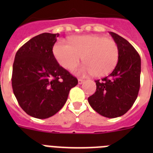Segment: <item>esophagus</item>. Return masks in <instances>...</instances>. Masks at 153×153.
Masks as SVG:
<instances>
[{"mask_svg": "<svg viewBox=\"0 0 153 153\" xmlns=\"http://www.w3.org/2000/svg\"><path fill=\"white\" fill-rule=\"evenodd\" d=\"M83 82H84V79H78V83H79V84H82V83H83Z\"/></svg>", "mask_w": 153, "mask_h": 153, "instance_id": "1", "label": "esophagus"}]
</instances>
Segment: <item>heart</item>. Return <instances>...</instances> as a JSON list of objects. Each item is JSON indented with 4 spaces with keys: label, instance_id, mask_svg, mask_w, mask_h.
Returning a JSON list of instances; mask_svg holds the SVG:
<instances>
[{
    "label": "heart",
    "instance_id": "obj_1",
    "mask_svg": "<svg viewBox=\"0 0 153 153\" xmlns=\"http://www.w3.org/2000/svg\"><path fill=\"white\" fill-rule=\"evenodd\" d=\"M59 64L67 70L77 66L83 56V66L75 70L79 75L104 76L112 72L119 59V47L112 39L101 35H81L70 38V44L59 40L53 47Z\"/></svg>",
    "mask_w": 153,
    "mask_h": 153
}]
</instances>
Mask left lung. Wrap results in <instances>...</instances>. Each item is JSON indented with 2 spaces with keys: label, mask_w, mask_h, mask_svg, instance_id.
I'll list each match as a JSON object with an SVG mask.
<instances>
[{
  "label": "left lung",
  "mask_w": 153,
  "mask_h": 153,
  "mask_svg": "<svg viewBox=\"0 0 153 153\" xmlns=\"http://www.w3.org/2000/svg\"><path fill=\"white\" fill-rule=\"evenodd\" d=\"M119 47V59L113 72L95 80L97 90L88 102L97 113L107 118L125 114L137 98L140 87L141 59L134 47L123 37L109 32Z\"/></svg>",
  "instance_id": "1"
}]
</instances>
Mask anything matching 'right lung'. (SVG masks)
I'll use <instances>...</instances> for the list:
<instances>
[{
    "label": "right lung",
    "mask_w": 153,
    "mask_h": 153,
    "mask_svg": "<svg viewBox=\"0 0 153 153\" xmlns=\"http://www.w3.org/2000/svg\"><path fill=\"white\" fill-rule=\"evenodd\" d=\"M58 33L34 36L17 51L13 64L12 88L19 105L27 114L47 119L67 102L77 79L60 66L53 53Z\"/></svg>",
    "instance_id": "add662e5"
}]
</instances>
